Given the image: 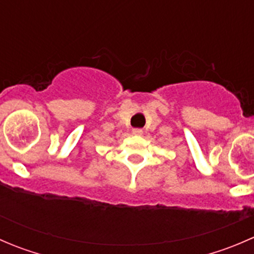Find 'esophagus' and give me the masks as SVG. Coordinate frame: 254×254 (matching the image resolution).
Listing matches in <instances>:
<instances>
[{
  "instance_id": "1",
  "label": "esophagus",
  "mask_w": 254,
  "mask_h": 254,
  "mask_svg": "<svg viewBox=\"0 0 254 254\" xmlns=\"http://www.w3.org/2000/svg\"><path fill=\"white\" fill-rule=\"evenodd\" d=\"M132 134H134V135H142L143 131H142V129H132Z\"/></svg>"
}]
</instances>
